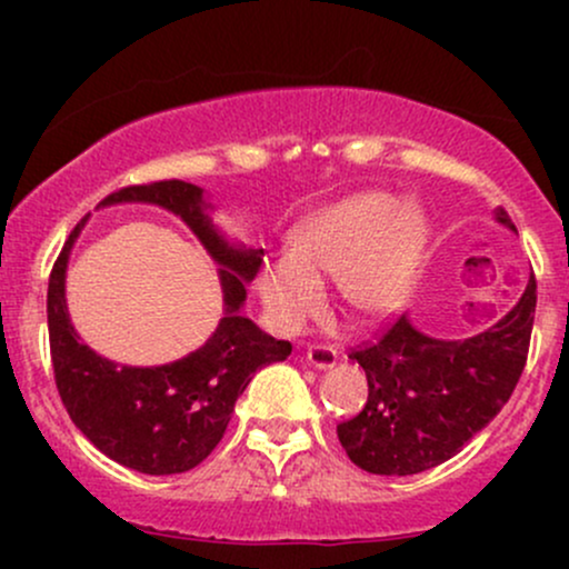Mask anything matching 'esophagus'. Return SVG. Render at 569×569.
I'll return each mask as SVG.
<instances>
[{
	"label": "esophagus",
	"instance_id": "34e87169",
	"mask_svg": "<svg viewBox=\"0 0 569 569\" xmlns=\"http://www.w3.org/2000/svg\"><path fill=\"white\" fill-rule=\"evenodd\" d=\"M307 363L316 369H329L337 363V350L331 345H307Z\"/></svg>",
	"mask_w": 569,
	"mask_h": 569
}]
</instances>
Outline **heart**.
<instances>
[{
	"label": "heart",
	"mask_w": 569,
	"mask_h": 569,
	"mask_svg": "<svg viewBox=\"0 0 569 569\" xmlns=\"http://www.w3.org/2000/svg\"><path fill=\"white\" fill-rule=\"evenodd\" d=\"M426 248V217L385 192L352 194L305 219L291 253L259 267L257 289L280 335H297L326 305L323 278H337L348 310L382 321L403 305Z\"/></svg>",
	"instance_id": "1"
}]
</instances>
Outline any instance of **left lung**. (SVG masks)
I'll return each instance as SVG.
<instances>
[{"mask_svg":"<svg viewBox=\"0 0 569 569\" xmlns=\"http://www.w3.org/2000/svg\"><path fill=\"white\" fill-rule=\"evenodd\" d=\"M511 230V217L498 208ZM538 283L481 335L433 339L396 318L371 342L350 350L367 371V407L339 422L337 436L358 468L411 476L441 466L489 426L511 398L530 352Z\"/></svg>","mask_w":569,"mask_h":569,"instance_id":"1","label":"left lung"}]
</instances>
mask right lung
<instances>
[{
    "mask_svg": "<svg viewBox=\"0 0 569 569\" xmlns=\"http://www.w3.org/2000/svg\"><path fill=\"white\" fill-rule=\"evenodd\" d=\"M143 200L173 211L200 238L217 262L227 312L219 329L181 361L166 367H117L80 342L63 299L69 251L80 224L58 253L48 283V331L56 388L71 422L93 447L120 466L149 476L184 473L217 449L230 422L234 401L262 367L286 361L291 342L272 339L240 316L246 280L262 267L264 251L227 246L213 230L202 189L179 179L122 187L107 202Z\"/></svg>",
    "mask_w": 569,
    "mask_h": 569,
    "instance_id": "right-lung-1",
    "label": "right lung"
}]
</instances>
